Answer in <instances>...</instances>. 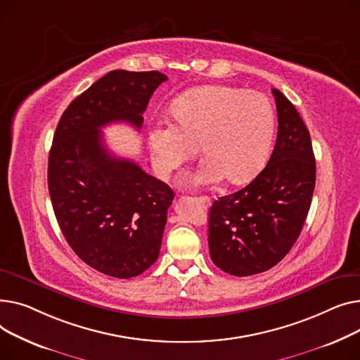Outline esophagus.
Wrapping results in <instances>:
<instances>
[{"label":"esophagus","mask_w":360,"mask_h":360,"mask_svg":"<svg viewBox=\"0 0 360 360\" xmlns=\"http://www.w3.org/2000/svg\"><path fill=\"white\" fill-rule=\"evenodd\" d=\"M196 200H198L199 203H202V205H206V206L210 203V199H209L207 196H198Z\"/></svg>","instance_id":"obj_1"}]
</instances>
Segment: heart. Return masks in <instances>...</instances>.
<instances>
[{"mask_svg": "<svg viewBox=\"0 0 360 360\" xmlns=\"http://www.w3.org/2000/svg\"><path fill=\"white\" fill-rule=\"evenodd\" d=\"M174 122L151 124L153 162L162 176L170 174L203 154L196 172L181 176V183L202 186L221 181L241 184L256 177L267 161L276 115L267 97L241 89L210 86L188 91L173 105Z\"/></svg>", "mask_w": 360, "mask_h": 360, "instance_id": "1", "label": "heart"}]
</instances>
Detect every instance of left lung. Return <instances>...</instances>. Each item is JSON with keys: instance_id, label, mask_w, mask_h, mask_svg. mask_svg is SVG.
<instances>
[{"instance_id": "1", "label": "left lung", "mask_w": 360, "mask_h": 360, "mask_svg": "<svg viewBox=\"0 0 360 360\" xmlns=\"http://www.w3.org/2000/svg\"><path fill=\"white\" fill-rule=\"evenodd\" d=\"M278 138L267 165L209 210V252L221 270L251 276L276 266L297 243L312 200L315 157L295 105L276 89Z\"/></svg>"}]
</instances>
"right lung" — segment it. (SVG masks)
Returning a JSON list of instances; mask_svg holds the SVG:
<instances>
[{
  "mask_svg": "<svg viewBox=\"0 0 360 360\" xmlns=\"http://www.w3.org/2000/svg\"><path fill=\"white\" fill-rule=\"evenodd\" d=\"M164 81L158 71L105 74L63 112L49 153V195L63 237L84 263L117 279L138 276L158 259L174 193L112 155L100 129L113 122L141 129Z\"/></svg>",
  "mask_w": 360,
  "mask_h": 360,
  "instance_id": "add662e5",
  "label": "right lung"
}]
</instances>
